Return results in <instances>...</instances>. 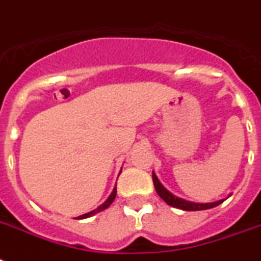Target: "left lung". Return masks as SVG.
Masks as SVG:
<instances>
[{
  "instance_id": "1",
  "label": "left lung",
  "mask_w": 261,
  "mask_h": 261,
  "mask_svg": "<svg viewBox=\"0 0 261 261\" xmlns=\"http://www.w3.org/2000/svg\"><path fill=\"white\" fill-rule=\"evenodd\" d=\"M152 182H154V188H155L158 196L162 198V200L166 202L167 205L170 206L178 207L182 211H204V209H211V207H215L217 205H220L221 202H224V200H220L217 202H211V204H196V202H190V201H185L178 197L173 196L169 190H166L162 186V184L160 182V179L156 178V175L152 173Z\"/></svg>"
}]
</instances>
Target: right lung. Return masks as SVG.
<instances>
[{
  "instance_id": "right-lung-1",
  "label": "right lung",
  "mask_w": 261,
  "mask_h": 261,
  "mask_svg": "<svg viewBox=\"0 0 261 261\" xmlns=\"http://www.w3.org/2000/svg\"><path fill=\"white\" fill-rule=\"evenodd\" d=\"M115 196H116V188H114V190H112V193H111V194H110V197H109V198H107V201H106L105 204H101L100 206L96 207V209H94V211H92V212H88V213H86V215L79 216L77 219H79V220L87 219V217H91V216L96 215V213H99V212H101V211H105V209H107V207H109L110 205L112 204V201L115 200Z\"/></svg>"
}]
</instances>
